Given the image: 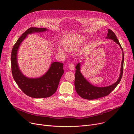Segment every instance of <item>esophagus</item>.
<instances>
[{
  "mask_svg": "<svg viewBox=\"0 0 134 134\" xmlns=\"http://www.w3.org/2000/svg\"><path fill=\"white\" fill-rule=\"evenodd\" d=\"M69 68L71 70H74L75 69L74 65L73 63H70L69 64Z\"/></svg>",
  "mask_w": 134,
  "mask_h": 134,
  "instance_id": "obj_1",
  "label": "esophagus"
}]
</instances>
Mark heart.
Returning <instances> with one entry per match:
<instances>
[{
  "instance_id": "obj_1",
  "label": "heart",
  "mask_w": 134,
  "mask_h": 134,
  "mask_svg": "<svg viewBox=\"0 0 134 134\" xmlns=\"http://www.w3.org/2000/svg\"><path fill=\"white\" fill-rule=\"evenodd\" d=\"M86 41V37L79 33H74L68 35L62 41L64 47L68 51H73L81 46ZM59 53L64 54L65 50L60 46L58 47Z\"/></svg>"
}]
</instances>
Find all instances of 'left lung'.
Instances as JSON below:
<instances>
[{"label": "left lung", "mask_w": 134, "mask_h": 134, "mask_svg": "<svg viewBox=\"0 0 134 134\" xmlns=\"http://www.w3.org/2000/svg\"><path fill=\"white\" fill-rule=\"evenodd\" d=\"M105 39L113 40L115 42L118 44L122 51V60L121 62L120 74L118 80L114 83L105 87H97L91 83L83 76L80 72L81 63L79 62L75 67L76 71L75 74V88L77 94L83 99L87 100H94L107 96L116 88L120 83L123 75L124 53L121 44L117 39L115 33L110 29H108L107 37Z\"/></svg>", "instance_id": "obj_1"}]
</instances>
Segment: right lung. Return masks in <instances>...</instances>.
<instances>
[{"label":"right lung","mask_w":134,"mask_h":134,"mask_svg":"<svg viewBox=\"0 0 134 134\" xmlns=\"http://www.w3.org/2000/svg\"><path fill=\"white\" fill-rule=\"evenodd\" d=\"M48 30L45 28L29 29L17 40L12 50L11 61L13 79L21 90L26 95L33 98L48 97L55 93L60 79L64 73V64L61 62H52L48 70L41 76L29 77L20 70L17 55L21 43L27 37V35L35 33H42Z\"/></svg>","instance_id":"1"}]
</instances>
